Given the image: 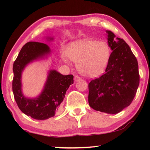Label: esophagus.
<instances>
[{
    "label": "esophagus",
    "instance_id": "esophagus-1",
    "mask_svg": "<svg viewBox=\"0 0 150 150\" xmlns=\"http://www.w3.org/2000/svg\"><path fill=\"white\" fill-rule=\"evenodd\" d=\"M80 79H81V77H79V76H78V75H75V77H74L75 82H77V81H78L79 80H80Z\"/></svg>",
    "mask_w": 150,
    "mask_h": 150
}]
</instances>
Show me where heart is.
<instances>
[{"label":"heart","instance_id":"obj_1","mask_svg":"<svg viewBox=\"0 0 150 150\" xmlns=\"http://www.w3.org/2000/svg\"><path fill=\"white\" fill-rule=\"evenodd\" d=\"M67 55L77 63V69L83 75L95 77L105 71L110 57V49L105 42L85 39L72 44L67 50ZM65 62L69 61L63 57Z\"/></svg>","mask_w":150,"mask_h":150}]
</instances>
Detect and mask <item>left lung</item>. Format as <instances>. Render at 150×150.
<instances>
[{
  "instance_id": "1",
  "label": "left lung",
  "mask_w": 150,
  "mask_h": 150,
  "mask_svg": "<svg viewBox=\"0 0 150 150\" xmlns=\"http://www.w3.org/2000/svg\"><path fill=\"white\" fill-rule=\"evenodd\" d=\"M108 33L111 53L105 73L88 83V103L95 110L117 114L132 102L139 83L138 63L123 39Z\"/></svg>"
}]
</instances>
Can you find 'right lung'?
<instances>
[{"instance_id":"1","label":"right lung","mask_w":150,"mask_h":150,"mask_svg":"<svg viewBox=\"0 0 150 150\" xmlns=\"http://www.w3.org/2000/svg\"><path fill=\"white\" fill-rule=\"evenodd\" d=\"M50 47L44 43H26L13 64L12 91L18 106L22 112L36 120L53 117L61 107L66 91L73 83V75H63L55 70L50 71L44 89L38 97H24L21 91V74L28 63L50 53Z\"/></svg>"}]
</instances>
